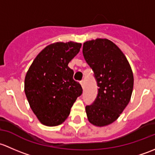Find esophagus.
Wrapping results in <instances>:
<instances>
[{"mask_svg": "<svg viewBox=\"0 0 155 155\" xmlns=\"http://www.w3.org/2000/svg\"><path fill=\"white\" fill-rule=\"evenodd\" d=\"M80 83H81V85L82 87V88L84 89V81H81Z\"/></svg>", "mask_w": 155, "mask_h": 155, "instance_id": "34e87169", "label": "esophagus"}]
</instances>
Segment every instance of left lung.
I'll list each match as a JSON object with an SVG mask.
<instances>
[{"mask_svg":"<svg viewBox=\"0 0 155 155\" xmlns=\"http://www.w3.org/2000/svg\"><path fill=\"white\" fill-rule=\"evenodd\" d=\"M83 54L93 70L98 87L93 104L86 107L87 119L97 127L109 125L130 100L134 87L131 67L120 48L107 39L85 42Z\"/></svg>","mask_w":155,"mask_h":155,"instance_id":"1","label":"left lung"}]
</instances>
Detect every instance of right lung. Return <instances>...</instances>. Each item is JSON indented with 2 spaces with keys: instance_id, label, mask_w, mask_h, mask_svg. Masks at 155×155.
I'll use <instances>...</instances> for the list:
<instances>
[{
  "instance_id": "1",
  "label": "right lung",
  "mask_w": 155,
  "mask_h": 155,
  "mask_svg": "<svg viewBox=\"0 0 155 155\" xmlns=\"http://www.w3.org/2000/svg\"><path fill=\"white\" fill-rule=\"evenodd\" d=\"M81 43L55 42L46 46L27 71L25 92L31 110L46 126L61 125L82 94L81 84L73 79L68 66L80 51Z\"/></svg>"
}]
</instances>
